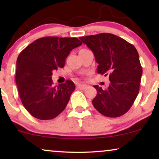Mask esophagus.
<instances>
[{
	"instance_id": "34e87169",
	"label": "esophagus",
	"mask_w": 159,
	"mask_h": 159,
	"mask_svg": "<svg viewBox=\"0 0 159 159\" xmlns=\"http://www.w3.org/2000/svg\"><path fill=\"white\" fill-rule=\"evenodd\" d=\"M77 87L79 88V89L80 90H84V89H86V88L88 86L86 85V84H77Z\"/></svg>"
}]
</instances>
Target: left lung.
I'll return each mask as SVG.
<instances>
[{
    "label": "left lung",
    "mask_w": 159,
    "mask_h": 159,
    "mask_svg": "<svg viewBox=\"0 0 159 159\" xmlns=\"http://www.w3.org/2000/svg\"><path fill=\"white\" fill-rule=\"evenodd\" d=\"M93 51L98 64L97 72L109 75L106 90L94 85L97 95L93 105L108 117H119L127 113L135 101L140 89L143 69L133 45L110 33L80 38Z\"/></svg>",
    "instance_id": "1"
}]
</instances>
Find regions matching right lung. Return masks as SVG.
Masks as SVG:
<instances>
[{
    "label": "right lung",
    "instance_id": "1",
    "mask_svg": "<svg viewBox=\"0 0 159 159\" xmlns=\"http://www.w3.org/2000/svg\"><path fill=\"white\" fill-rule=\"evenodd\" d=\"M82 43L76 38L45 37L38 39L19 54L16 83L21 103L32 116L48 120L60 114L75 90L71 80L53 86V71L63 68L71 50Z\"/></svg>",
    "mask_w": 159,
    "mask_h": 159
}]
</instances>
